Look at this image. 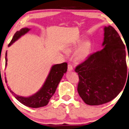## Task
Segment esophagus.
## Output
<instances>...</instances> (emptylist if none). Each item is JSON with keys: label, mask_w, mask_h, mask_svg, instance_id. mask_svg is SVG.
<instances>
[{"label": "esophagus", "mask_w": 129, "mask_h": 129, "mask_svg": "<svg viewBox=\"0 0 129 129\" xmlns=\"http://www.w3.org/2000/svg\"><path fill=\"white\" fill-rule=\"evenodd\" d=\"M68 71H69V72H71V71H73V67H72V66L71 64H68Z\"/></svg>", "instance_id": "esophagus-1"}]
</instances>
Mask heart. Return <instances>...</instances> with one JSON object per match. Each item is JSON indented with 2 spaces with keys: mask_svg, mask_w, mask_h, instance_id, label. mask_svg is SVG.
Masks as SVG:
<instances>
[{
  "mask_svg": "<svg viewBox=\"0 0 129 129\" xmlns=\"http://www.w3.org/2000/svg\"><path fill=\"white\" fill-rule=\"evenodd\" d=\"M82 39L78 38L66 48V52L71 53L77 50L78 47H79L75 55V60L78 62L85 61L90 53V45L87 42H84L82 44Z\"/></svg>",
  "mask_w": 129,
  "mask_h": 129,
  "instance_id": "heart-1",
  "label": "heart"
}]
</instances>
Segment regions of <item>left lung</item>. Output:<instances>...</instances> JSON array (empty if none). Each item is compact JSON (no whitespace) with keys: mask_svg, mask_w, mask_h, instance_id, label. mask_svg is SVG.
<instances>
[{"mask_svg":"<svg viewBox=\"0 0 129 129\" xmlns=\"http://www.w3.org/2000/svg\"><path fill=\"white\" fill-rule=\"evenodd\" d=\"M103 49L78 66V92L89 105L108 103L123 90L127 74L125 46L115 28L105 26ZM129 74V69H128Z\"/></svg>","mask_w":129,"mask_h":129,"instance_id":"8db88e82","label":"left lung"}]
</instances>
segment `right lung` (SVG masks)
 Segmentation results:
<instances>
[{
	"mask_svg": "<svg viewBox=\"0 0 129 129\" xmlns=\"http://www.w3.org/2000/svg\"><path fill=\"white\" fill-rule=\"evenodd\" d=\"M31 28L25 27L22 28L19 31H17L15 33L11 42L9 43L8 47L14 44L15 41L26 34L30 30ZM7 51L5 54V66H7ZM68 64L66 63H60L52 65L48 75L47 78L41 88L38 91L31 96L27 97L21 96L16 94L11 90L10 87L8 85V88L12 95L15 97L17 100L28 107L38 108L45 106L48 103L50 99L52 98L55 90L58 87V84L61 81L63 75L67 72ZM5 82L7 83V79L5 77Z\"/></svg>",
	"mask_w": 129,
	"mask_h": 129,
	"instance_id": "add662e5",
	"label": "right lung"
}]
</instances>
